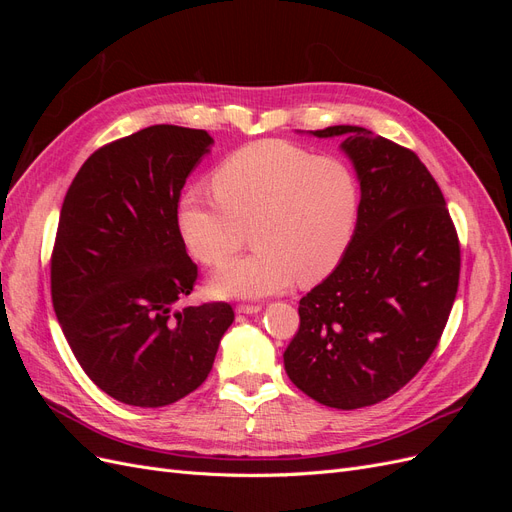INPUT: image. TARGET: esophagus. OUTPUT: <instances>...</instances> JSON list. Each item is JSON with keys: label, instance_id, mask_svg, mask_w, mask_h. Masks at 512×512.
<instances>
[{"label": "esophagus", "instance_id": "esophagus-1", "mask_svg": "<svg viewBox=\"0 0 512 512\" xmlns=\"http://www.w3.org/2000/svg\"><path fill=\"white\" fill-rule=\"evenodd\" d=\"M260 309H262V305H258V303H239L237 314H258Z\"/></svg>", "mask_w": 512, "mask_h": 512}]
</instances>
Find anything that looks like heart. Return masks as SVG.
<instances>
[{
  "mask_svg": "<svg viewBox=\"0 0 512 512\" xmlns=\"http://www.w3.org/2000/svg\"><path fill=\"white\" fill-rule=\"evenodd\" d=\"M215 196L192 190L179 200L177 222L203 265L241 250L252 228L256 250L213 273L224 297H265L324 280L346 256L359 226L361 185L339 158L267 138L237 149L213 170Z\"/></svg>",
  "mask_w": 512,
  "mask_h": 512,
  "instance_id": "1",
  "label": "heart"
}]
</instances>
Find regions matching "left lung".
Instances as JSON below:
<instances>
[{
    "instance_id": "8db88e82",
    "label": "left lung",
    "mask_w": 512,
    "mask_h": 512,
    "mask_svg": "<svg viewBox=\"0 0 512 512\" xmlns=\"http://www.w3.org/2000/svg\"><path fill=\"white\" fill-rule=\"evenodd\" d=\"M361 183L354 239L335 271L299 301L284 352L288 378L318 404L374 406L436 350L461 269L446 200L414 151L359 126H331Z\"/></svg>"
}]
</instances>
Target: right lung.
Masks as SVG:
<instances>
[{"label": "right lung", "mask_w": 512, "mask_h": 512, "mask_svg": "<svg viewBox=\"0 0 512 512\" xmlns=\"http://www.w3.org/2000/svg\"><path fill=\"white\" fill-rule=\"evenodd\" d=\"M211 143L166 123L119 138L91 153L61 205L55 314L85 374L121 404L160 408L196 391L235 320L222 301L175 307L198 277L179 196Z\"/></svg>", "instance_id": "add662e5"}]
</instances>
